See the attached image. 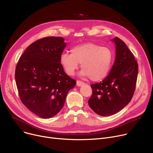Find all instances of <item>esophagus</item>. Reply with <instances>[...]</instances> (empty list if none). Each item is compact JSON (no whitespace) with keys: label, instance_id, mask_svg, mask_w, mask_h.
<instances>
[{"label":"esophagus","instance_id":"34e87169","mask_svg":"<svg viewBox=\"0 0 153 153\" xmlns=\"http://www.w3.org/2000/svg\"><path fill=\"white\" fill-rule=\"evenodd\" d=\"M84 84V82H82V81H80V80H77V82H76V85H77L78 87H80V86H82V85H83Z\"/></svg>","mask_w":153,"mask_h":153}]
</instances>
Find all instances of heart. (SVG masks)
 <instances>
[{"instance_id":"obj_1","label":"heart","mask_w":153,"mask_h":153,"mask_svg":"<svg viewBox=\"0 0 153 153\" xmlns=\"http://www.w3.org/2000/svg\"><path fill=\"white\" fill-rule=\"evenodd\" d=\"M71 53H63L60 63L68 75L73 76L81 63L80 75L93 81L103 79L108 74L113 60V52L108 47L91 42L76 45Z\"/></svg>"}]
</instances>
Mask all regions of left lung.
I'll list each match as a JSON object with an SVG mask.
<instances>
[{
	"label": "left lung",
	"instance_id": "obj_1",
	"mask_svg": "<svg viewBox=\"0 0 153 153\" xmlns=\"http://www.w3.org/2000/svg\"><path fill=\"white\" fill-rule=\"evenodd\" d=\"M111 41L116 45L114 65L103 80L90 85L92 95L88 101L91 109L102 116L113 115L128 104L138 75V63L126 44L118 37Z\"/></svg>",
	"mask_w": 153,
	"mask_h": 153
}]
</instances>
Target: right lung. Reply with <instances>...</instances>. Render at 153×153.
Segmentation results:
<instances>
[{"mask_svg": "<svg viewBox=\"0 0 153 153\" xmlns=\"http://www.w3.org/2000/svg\"><path fill=\"white\" fill-rule=\"evenodd\" d=\"M66 46L60 37H48L30 45L19 59L15 80L22 103L33 113L47 119L64 106L76 80L69 77L60 63Z\"/></svg>", "mask_w": 153, "mask_h": 153, "instance_id": "add662e5", "label": "right lung"}]
</instances>
